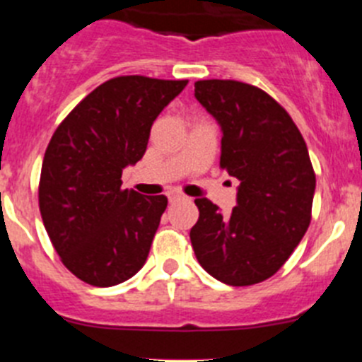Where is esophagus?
<instances>
[{
	"mask_svg": "<svg viewBox=\"0 0 362 362\" xmlns=\"http://www.w3.org/2000/svg\"><path fill=\"white\" fill-rule=\"evenodd\" d=\"M179 197H181V194H179V192H175V190L168 192V199H170V201H175V199H179Z\"/></svg>",
	"mask_w": 362,
	"mask_h": 362,
	"instance_id": "esophagus-1",
	"label": "esophagus"
}]
</instances>
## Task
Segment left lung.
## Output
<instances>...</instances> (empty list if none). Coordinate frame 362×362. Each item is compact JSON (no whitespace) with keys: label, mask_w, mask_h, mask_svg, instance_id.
<instances>
[{"label":"left lung","mask_w":362,"mask_h":362,"mask_svg":"<svg viewBox=\"0 0 362 362\" xmlns=\"http://www.w3.org/2000/svg\"><path fill=\"white\" fill-rule=\"evenodd\" d=\"M196 98L223 130L219 166L241 185L228 217L206 197L196 199L192 246L217 281L250 286L274 276L308 230L315 172L297 124L259 86L201 79Z\"/></svg>","instance_id":"left-lung-1"}]
</instances>
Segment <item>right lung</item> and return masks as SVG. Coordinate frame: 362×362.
<instances>
[{
    "instance_id": "add662e5",
    "label": "right lung",
    "mask_w": 362,
    "mask_h": 362,
    "mask_svg": "<svg viewBox=\"0 0 362 362\" xmlns=\"http://www.w3.org/2000/svg\"><path fill=\"white\" fill-rule=\"evenodd\" d=\"M187 79L117 76L83 98L59 123L41 165L40 212L62 263L92 286L141 270L168 199L121 188L143 158L156 117Z\"/></svg>"
}]
</instances>
